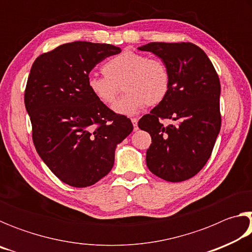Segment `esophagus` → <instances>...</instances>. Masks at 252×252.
I'll return each instance as SVG.
<instances>
[{
	"label": "esophagus",
	"mask_w": 252,
	"mask_h": 252,
	"mask_svg": "<svg viewBox=\"0 0 252 252\" xmlns=\"http://www.w3.org/2000/svg\"><path fill=\"white\" fill-rule=\"evenodd\" d=\"M131 122H132V125H133V127H134V131H136V130H138V119H135V118H133V119H131Z\"/></svg>",
	"instance_id": "34e87169"
}]
</instances>
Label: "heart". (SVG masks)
<instances>
[{"label": "heart", "instance_id": "heart-1", "mask_svg": "<svg viewBox=\"0 0 252 252\" xmlns=\"http://www.w3.org/2000/svg\"><path fill=\"white\" fill-rule=\"evenodd\" d=\"M103 73L89 75V91L100 103L111 105L122 85L126 94L113 105V110L123 116H133L146 104H160L170 90L167 65L133 51H123L110 59L103 65Z\"/></svg>", "mask_w": 252, "mask_h": 252}]
</instances>
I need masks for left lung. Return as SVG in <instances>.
<instances>
[{"mask_svg": "<svg viewBox=\"0 0 252 252\" xmlns=\"http://www.w3.org/2000/svg\"><path fill=\"white\" fill-rule=\"evenodd\" d=\"M139 50L158 55L170 72L167 97L138 123L152 139L147 165L165 181L188 180L207 163L220 132L219 76L203 50L189 42H151ZM165 118L177 123L164 126Z\"/></svg>", "mask_w": 252, "mask_h": 252, "instance_id": "obj_1", "label": "left lung"}]
</instances>
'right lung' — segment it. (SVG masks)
<instances>
[{
    "mask_svg": "<svg viewBox=\"0 0 252 252\" xmlns=\"http://www.w3.org/2000/svg\"><path fill=\"white\" fill-rule=\"evenodd\" d=\"M121 52L111 44L75 41L36 58L24 93L36 152L60 180L75 188L94 185L114 164L117 144L129 135L130 119L94 99L89 73Z\"/></svg>",
    "mask_w": 252,
    "mask_h": 252,
    "instance_id": "1",
    "label": "right lung"
}]
</instances>
